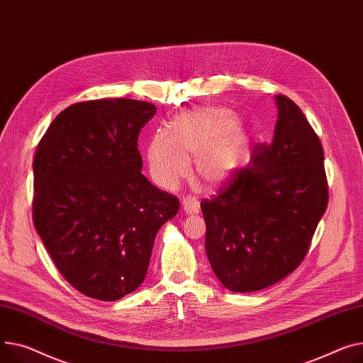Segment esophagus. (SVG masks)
<instances>
[{
  "label": "esophagus",
  "mask_w": 363,
  "mask_h": 363,
  "mask_svg": "<svg viewBox=\"0 0 363 363\" xmlns=\"http://www.w3.org/2000/svg\"><path fill=\"white\" fill-rule=\"evenodd\" d=\"M182 210L186 213V214H196L199 213L200 210V204L196 199H191V197H186L182 200Z\"/></svg>",
  "instance_id": "obj_1"
}]
</instances>
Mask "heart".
Listing matches in <instances>:
<instances>
[{
    "instance_id": "obj_1",
    "label": "heart",
    "mask_w": 363,
    "mask_h": 363,
    "mask_svg": "<svg viewBox=\"0 0 363 363\" xmlns=\"http://www.w3.org/2000/svg\"><path fill=\"white\" fill-rule=\"evenodd\" d=\"M250 144L248 130L226 108L201 106L178 113L169 134L157 131L149 141L147 163L153 181L175 188L196 159V177L206 186H219L235 172Z\"/></svg>"
}]
</instances>
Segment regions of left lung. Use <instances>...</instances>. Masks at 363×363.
Masks as SVG:
<instances>
[{
    "label": "left lung",
    "mask_w": 363,
    "mask_h": 363,
    "mask_svg": "<svg viewBox=\"0 0 363 363\" xmlns=\"http://www.w3.org/2000/svg\"><path fill=\"white\" fill-rule=\"evenodd\" d=\"M273 141L257 144L210 200L201 201L206 252L232 292H257L295 272L328 204L324 150L301 108L276 96Z\"/></svg>",
    "instance_id": "obj_1"
}]
</instances>
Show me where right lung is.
<instances>
[{
    "label": "right lung",
    "mask_w": 363,
    "mask_h": 363,
    "mask_svg": "<svg viewBox=\"0 0 363 363\" xmlns=\"http://www.w3.org/2000/svg\"><path fill=\"white\" fill-rule=\"evenodd\" d=\"M156 106L79 102L52 121L33 159V223L61 276L118 301L146 277L155 238L179 201L141 174L138 134Z\"/></svg>",
    "instance_id": "1"
}]
</instances>
